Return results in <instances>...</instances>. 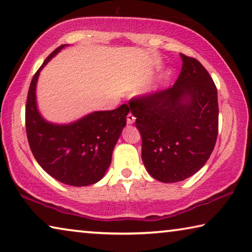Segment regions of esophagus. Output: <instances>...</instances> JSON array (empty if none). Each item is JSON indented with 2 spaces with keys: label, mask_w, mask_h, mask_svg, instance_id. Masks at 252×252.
Segmentation results:
<instances>
[{
  "label": "esophagus",
  "mask_w": 252,
  "mask_h": 252,
  "mask_svg": "<svg viewBox=\"0 0 252 252\" xmlns=\"http://www.w3.org/2000/svg\"><path fill=\"white\" fill-rule=\"evenodd\" d=\"M134 121H135V118L133 117V114L132 113L127 114V117H126L127 125H132V123H134Z\"/></svg>",
  "instance_id": "esophagus-1"
}]
</instances>
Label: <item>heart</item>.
<instances>
[{"label": "heart", "mask_w": 252, "mask_h": 252, "mask_svg": "<svg viewBox=\"0 0 252 252\" xmlns=\"http://www.w3.org/2000/svg\"><path fill=\"white\" fill-rule=\"evenodd\" d=\"M169 77H170V73H167L165 75V77H163V81H167V79H169Z\"/></svg>", "instance_id": "heart-1"}]
</instances>
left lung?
Here are the masks:
<instances>
[{
  "label": "left lung",
  "mask_w": 252,
  "mask_h": 252,
  "mask_svg": "<svg viewBox=\"0 0 252 252\" xmlns=\"http://www.w3.org/2000/svg\"><path fill=\"white\" fill-rule=\"evenodd\" d=\"M173 87L133 98L130 110L142 139L148 173L162 183L193 176L205 165L218 138V91L197 59L181 54Z\"/></svg>",
  "instance_id": "obj_1"
}]
</instances>
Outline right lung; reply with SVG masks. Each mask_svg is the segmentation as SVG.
<instances>
[{"mask_svg":"<svg viewBox=\"0 0 252 252\" xmlns=\"http://www.w3.org/2000/svg\"><path fill=\"white\" fill-rule=\"evenodd\" d=\"M66 46L58 47L48 56L31 81L26 129L30 149L41 168L58 182L81 187L104 177L130 109L122 104L112 111H95L67 125L47 121L38 110L37 82L47 63Z\"/></svg>","mask_w":252,"mask_h":252,"instance_id":"obj_1","label":"right lung"}]
</instances>
